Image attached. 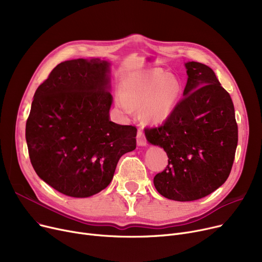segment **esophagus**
Masks as SVG:
<instances>
[{
    "instance_id": "obj_1",
    "label": "esophagus",
    "mask_w": 262,
    "mask_h": 262,
    "mask_svg": "<svg viewBox=\"0 0 262 262\" xmlns=\"http://www.w3.org/2000/svg\"><path fill=\"white\" fill-rule=\"evenodd\" d=\"M137 143H138L139 145H146L145 135L141 128H139L138 132H137Z\"/></svg>"
}]
</instances>
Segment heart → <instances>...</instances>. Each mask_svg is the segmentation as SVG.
<instances>
[{
  "instance_id": "b5f03b06",
  "label": "heart",
  "mask_w": 262,
  "mask_h": 262,
  "mask_svg": "<svg viewBox=\"0 0 262 262\" xmlns=\"http://www.w3.org/2000/svg\"><path fill=\"white\" fill-rule=\"evenodd\" d=\"M180 92V82L174 76H164L159 70L141 71L124 78L117 105L126 114L133 113L134 107L143 105V117L158 123L170 115Z\"/></svg>"
}]
</instances>
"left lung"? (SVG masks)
I'll return each mask as SVG.
<instances>
[{"label": "left lung", "instance_id": "obj_1", "mask_svg": "<svg viewBox=\"0 0 262 262\" xmlns=\"http://www.w3.org/2000/svg\"><path fill=\"white\" fill-rule=\"evenodd\" d=\"M184 98L161 125L145 127L149 143L163 147L168 166L154 177L159 193L178 202L207 196L227 180L235 160L238 125L229 93L212 69L186 63Z\"/></svg>", "mask_w": 262, "mask_h": 262}]
</instances>
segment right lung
Listing matches in <instances>:
<instances>
[{"mask_svg":"<svg viewBox=\"0 0 262 262\" xmlns=\"http://www.w3.org/2000/svg\"><path fill=\"white\" fill-rule=\"evenodd\" d=\"M109 62L74 59L55 67L37 88L25 138L37 175L60 193L88 198L112 182L137 128L109 120Z\"/></svg>","mask_w":262,"mask_h":262,"instance_id":"1","label":"right lung"}]
</instances>
